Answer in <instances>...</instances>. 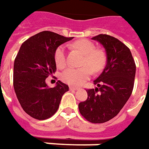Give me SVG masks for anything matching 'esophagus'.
<instances>
[{"label":"esophagus","mask_w":149,"mask_h":149,"mask_svg":"<svg viewBox=\"0 0 149 149\" xmlns=\"http://www.w3.org/2000/svg\"><path fill=\"white\" fill-rule=\"evenodd\" d=\"M69 89H70L71 91H76V90H78V88L76 87H69Z\"/></svg>","instance_id":"esophagus-1"}]
</instances>
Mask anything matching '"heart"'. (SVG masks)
I'll use <instances>...</instances> for the list:
<instances>
[{"mask_svg":"<svg viewBox=\"0 0 149 149\" xmlns=\"http://www.w3.org/2000/svg\"><path fill=\"white\" fill-rule=\"evenodd\" d=\"M72 47L77 49L85 56L81 62V66L84 67L80 68H67L62 72L61 78L62 81L68 84L79 86L87 80L92 74V71L88 68V66L95 72L100 71L102 68L104 64V55L101 51L96 50L93 42L87 40H80L74 42L72 44ZM54 58L58 68H63L67 65L66 47L64 46H60L56 48ZM87 65L88 66L87 67Z\"/></svg>","mask_w":149,"mask_h":149,"instance_id":"b5f03b06","label":"heart"}]
</instances>
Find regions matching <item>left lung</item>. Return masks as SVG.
I'll list each match as a JSON object with an SVG mask.
<instances>
[{
	"label": "left lung",
	"instance_id": "1",
	"mask_svg": "<svg viewBox=\"0 0 149 149\" xmlns=\"http://www.w3.org/2000/svg\"><path fill=\"white\" fill-rule=\"evenodd\" d=\"M104 47L106 66L94 80L97 87L87 90V99L78 104L89 122L102 123L117 116L129 99L134 85L136 65L129 48L117 38L100 34L92 38Z\"/></svg>",
	"mask_w": 149,
	"mask_h": 149
}]
</instances>
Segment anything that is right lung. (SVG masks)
I'll return each instance as SVG.
<instances>
[{"instance_id":"1","label":"right lung","mask_w":149,"mask_h":149,"mask_svg":"<svg viewBox=\"0 0 149 149\" xmlns=\"http://www.w3.org/2000/svg\"><path fill=\"white\" fill-rule=\"evenodd\" d=\"M72 37L48 31L32 36L22 43L14 62L13 86L23 110L31 117L45 120L57 111L63 94L69 90L61 81L49 87L46 78L56 70V48Z\"/></svg>"}]
</instances>
